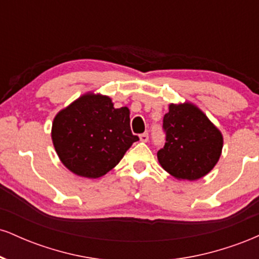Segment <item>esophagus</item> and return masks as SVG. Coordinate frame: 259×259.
<instances>
[{
	"label": "esophagus",
	"mask_w": 259,
	"mask_h": 259,
	"mask_svg": "<svg viewBox=\"0 0 259 259\" xmlns=\"http://www.w3.org/2000/svg\"><path fill=\"white\" fill-rule=\"evenodd\" d=\"M139 138H140V141H142V142H147V141H148V134H147V133L141 134V135H140Z\"/></svg>",
	"instance_id": "1"
}]
</instances>
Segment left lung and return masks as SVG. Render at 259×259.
<instances>
[{
	"label": "left lung",
	"mask_w": 259,
	"mask_h": 259,
	"mask_svg": "<svg viewBox=\"0 0 259 259\" xmlns=\"http://www.w3.org/2000/svg\"><path fill=\"white\" fill-rule=\"evenodd\" d=\"M165 145L157 152L159 164L178 180H198L215 167L223 135L194 103H170L163 118Z\"/></svg>",
	"instance_id": "left-lung-1"
}]
</instances>
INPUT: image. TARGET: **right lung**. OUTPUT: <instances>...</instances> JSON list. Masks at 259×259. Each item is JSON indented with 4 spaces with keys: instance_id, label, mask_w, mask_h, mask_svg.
Returning <instances> with one entry per match:
<instances>
[{
    "instance_id": "obj_1",
    "label": "right lung",
    "mask_w": 259,
    "mask_h": 259,
    "mask_svg": "<svg viewBox=\"0 0 259 259\" xmlns=\"http://www.w3.org/2000/svg\"><path fill=\"white\" fill-rule=\"evenodd\" d=\"M51 138L64 167L89 179L112 170L139 140L130 129L129 108H114L111 97L92 91L56 114Z\"/></svg>"
}]
</instances>
